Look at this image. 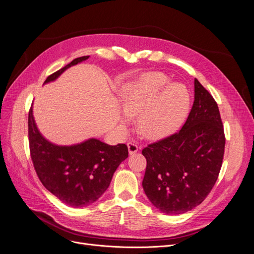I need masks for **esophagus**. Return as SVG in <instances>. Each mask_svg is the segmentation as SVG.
I'll return each instance as SVG.
<instances>
[{
  "label": "esophagus",
  "mask_w": 254,
  "mask_h": 254,
  "mask_svg": "<svg viewBox=\"0 0 254 254\" xmlns=\"http://www.w3.org/2000/svg\"><path fill=\"white\" fill-rule=\"evenodd\" d=\"M128 146V151H129V154L132 155V154H135L137 151H138V144L136 142H132V141H129L127 143Z\"/></svg>",
  "instance_id": "esophagus-1"
}]
</instances>
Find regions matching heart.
I'll use <instances>...</instances> for the list:
<instances>
[{"mask_svg":"<svg viewBox=\"0 0 254 254\" xmlns=\"http://www.w3.org/2000/svg\"><path fill=\"white\" fill-rule=\"evenodd\" d=\"M120 98L126 115H138L136 129L149 139L163 138L177 131L185 122L191 104L187 87L172 84L161 72H148L125 83Z\"/></svg>","mask_w":254,"mask_h":254,"instance_id":"1","label":"heart"}]
</instances>
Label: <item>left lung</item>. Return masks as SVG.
Returning a JSON list of instances; mask_svg holds the SVG:
<instances>
[{"instance_id": "left-lung-1", "label": "left lung", "mask_w": 254, "mask_h": 254, "mask_svg": "<svg viewBox=\"0 0 254 254\" xmlns=\"http://www.w3.org/2000/svg\"><path fill=\"white\" fill-rule=\"evenodd\" d=\"M225 135L218 105L194 79V102L182 129L148 144L142 180L154 206L168 215L183 214L201 203L218 179Z\"/></svg>"}]
</instances>
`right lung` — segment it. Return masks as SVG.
I'll return each instance as SVG.
<instances>
[{
  "instance_id": "add662e5",
  "label": "right lung",
  "mask_w": 254,
  "mask_h": 254,
  "mask_svg": "<svg viewBox=\"0 0 254 254\" xmlns=\"http://www.w3.org/2000/svg\"><path fill=\"white\" fill-rule=\"evenodd\" d=\"M89 56L74 59L46 78H58L63 72ZM29 144L34 168L43 186L67 206L87 207L97 200L111 184L114 173L128 157L125 143L110 146L91 138L74 146H56L46 140L35 124L32 106L29 111Z\"/></svg>"
}]
</instances>
